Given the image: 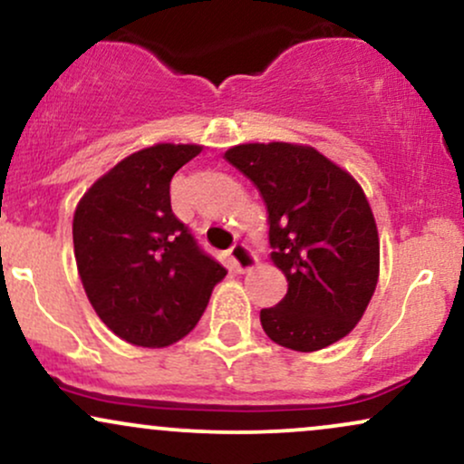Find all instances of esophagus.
<instances>
[{
  "label": "esophagus",
  "mask_w": 464,
  "mask_h": 464,
  "mask_svg": "<svg viewBox=\"0 0 464 464\" xmlns=\"http://www.w3.org/2000/svg\"><path fill=\"white\" fill-rule=\"evenodd\" d=\"M228 257H231L233 268L237 273H246V270L255 268V264H257V257H255L253 250L246 244H233L231 250H228Z\"/></svg>",
  "instance_id": "34e87169"
}]
</instances>
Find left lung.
Here are the masks:
<instances>
[{
    "mask_svg": "<svg viewBox=\"0 0 464 464\" xmlns=\"http://www.w3.org/2000/svg\"><path fill=\"white\" fill-rule=\"evenodd\" d=\"M268 207L270 259L287 295L259 314L264 332L295 351L344 338L369 305L380 275V237L364 191L310 146L242 143L225 152Z\"/></svg>",
    "mask_w": 464,
    "mask_h": 464,
    "instance_id": "8db88e82",
    "label": "left lung"
}]
</instances>
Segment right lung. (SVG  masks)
Instances as JSON below:
<instances>
[{"instance_id": "obj_1", "label": "right lung", "mask_w": 464, "mask_h": 464, "mask_svg": "<svg viewBox=\"0 0 464 464\" xmlns=\"http://www.w3.org/2000/svg\"><path fill=\"white\" fill-rule=\"evenodd\" d=\"M202 150L157 143L104 174L78 202L73 253L95 314L137 347H168L200 321L227 268L169 202V180Z\"/></svg>"}]
</instances>
